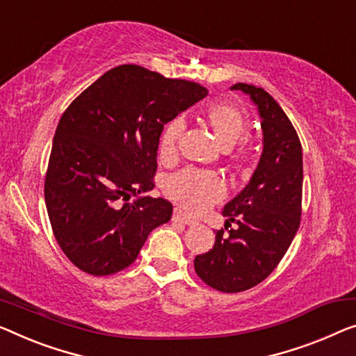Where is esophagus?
Masks as SVG:
<instances>
[{"label":"esophagus","mask_w":356,"mask_h":356,"mask_svg":"<svg viewBox=\"0 0 356 356\" xmlns=\"http://www.w3.org/2000/svg\"><path fill=\"white\" fill-rule=\"evenodd\" d=\"M172 220L174 222H180V224L184 225H195L196 220L193 219V217H190L188 214H185V212L182 209H174V214H172Z\"/></svg>","instance_id":"34e87169"}]
</instances>
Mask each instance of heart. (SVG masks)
I'll use <instances>...</instances> for the list:
<instances>
[{
	"label": "heart",
	"mask_w": 356,
	"mask_h": 356,
	"mask_svg": "<svg viewBox=\"0 0 356 356\" xmlns=\"http://www.w3.org/2000/svg\"><path fill=\"white\" fill-rule=\"evenodd\" d=\"M212 129L225 147H232L245 134L248 116L245 111L230 104H216L206 110ZM184 116H176L164 127L160 139V156L163 160H172L177 155L179 140L185 131ZM164 192L180 208L201 212L216 204L225 196V184L219 174L204 169L187 168L168 179Z\"/></svg>",
	"instance_id": "obj_1"
}]
</instances>
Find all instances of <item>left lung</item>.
I'll list each match as a JSON object with an SVG mask.
<instances>
[{
	"instance_id": "8db88e82",
	"label": "left lung",
	"mask_w": 356,
	"mask_h": 356,
	"mask_svg": "<svg viewBox=\"0 0 356 356\" xmlns=\"http://www.w3.org/2000/svg\"><path fill=\"white\" fill-rule=\"evenodd\" d=\"M233 91L248 94L257 105L264 148L251 180L225 204V230L195 257L198 277L222 293H241L261 283L277 268L293 243L302 214V145L288 115L272 95L252 84L236 83Z\"/></svg>"
}]
</instances>
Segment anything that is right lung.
<instances>
[{
	"label": "right lung",
	"mask_w": 356,
	"mask_h": 356,
	"mask_svg": "<svg viewBox=\"0 0 356 356\" xmlns=\"http://www.w3.org/2000/svg\"><path fill=\"white\" fill-rule=\"evenodd\" d=\"M206 95L198 83L120 65L63 111L44 200L56 240L79 270L104 277L129 267L150 232L171 219L168 200L139 195L155 187L164 124Z\"/></svg>",
	"instance_id": "obj_1"
}]
</instances>
